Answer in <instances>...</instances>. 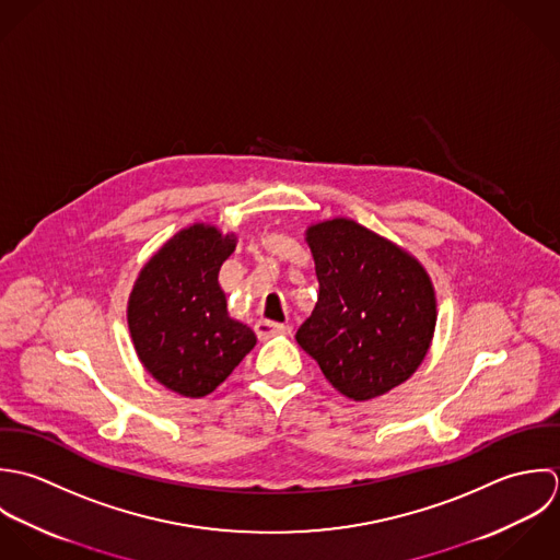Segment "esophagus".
<instances>
[{
  "label": "esophagus",
  "mask_w": 560,
  "mask_h": 560,
  "mask_svg": "<svg viewBox=\"0 0 560 560\" xmlns=\"http://www.w3.org/2000/svg\"><path fill=\"white\" fill-rule=\"evenodd\" d=\"M255 334L259 339H268L272 336H290L292 327L290 325H279V323H270V320H257L255 323Z\"/></svg>",
  "instance_id": "1"
}]
</instances>
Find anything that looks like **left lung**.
Returning a JSON list of instances; mask_svg holds the SVG:
<instances>
[{"label": "left lung", "instance_id": "left-lung-1", "mask_svg": "<svg viewBox=\"0 0 560 560\" xmlns=\"http://www.w3.org/2000/svg\"><path fill=\"white\" fill-rule=\"evenodd\" d=\"M305 235L320 294L296 341L339 394L383 396L429 352L438 323L431 277L405 248L350 219L312 224Z\"/></svg>", "mask_w": 560, "mask_h": 560}]
</instances>
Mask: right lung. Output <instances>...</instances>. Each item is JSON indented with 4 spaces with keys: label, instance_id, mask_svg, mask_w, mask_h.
<instances>
[{
    "label": "right lung",
    "instance_id": "right-lung-1",
    "mask_svg": "<svg viewBox=\"0 0 560 560\" xmlns=\"http://www.w3.org/2000/svg\"><path fill=\"white\" fill-rule=\"evenodd\" d=\"M235 235L197 223L175 233L140 270L127 325L147 372L186 398L212 394L253 350L255 334L229 318L219 283Z\"/></svg>",
    "mask_w": 560,
    "mask_h": 560
}]
</instances>
